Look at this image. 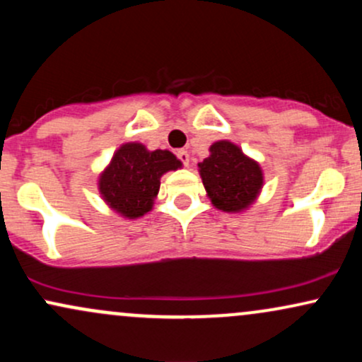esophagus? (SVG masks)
Listing matches in <instances>:
<instances>
[{
    "mask_svg": "<svg viewBox=\"0 0 362 362\" xmlns=\"http://www.w3.org/2000/svg\"><path fill=\"white\" fill-rule=\"evenodd\" d=\"M177 158H178V160H180V163L184 165V167H189V163H190V155L185 151V149H178V151H177Z\"/></svg>",
    "mask_w": 362,
    "mask_h": 362,
    "instance_id": "1",
    "label": "esophagus"
}]
</instances>
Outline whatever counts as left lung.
I'll return each instance as SVG.
<instances>
[{
  "label": "left lung",
  "instance_id": "8db88e82",
  "mask_svg": "<svg viewBox=\"0 0 362 362\" xmlns=\"http://www.w3.org/2000/svg\"><path fill=\"white\" fill-rule=\"evenodd\" d=\"M211 155L199 163L202 184L211 202L226 213H238L255 201L264 184L262 170L230 141H218Z\"/></svg>",
  "mask_w": 362,
  "mask_h": 362
}]
</instances>
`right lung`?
I'll use <instances>...</instances> for the list:
<instances>
[{
	"mask_svg": "<svg viewBox=\"0 0 362 362\" xmlns=\"http://www.w3.org/2000/svg\"><path fill=\"white\" fill-rule=\"evenodd\" d=\"M180 165L167 149L148 151L139 143L122 144L100 175V194L117 213L129 219L139 218L151 211L160 177Z\"/></svg>",
	"mask_w": 362,
	"mask_h": 362,
	"instance_id": "obj_1",
	"label": "right lung"
}]
</instances>
